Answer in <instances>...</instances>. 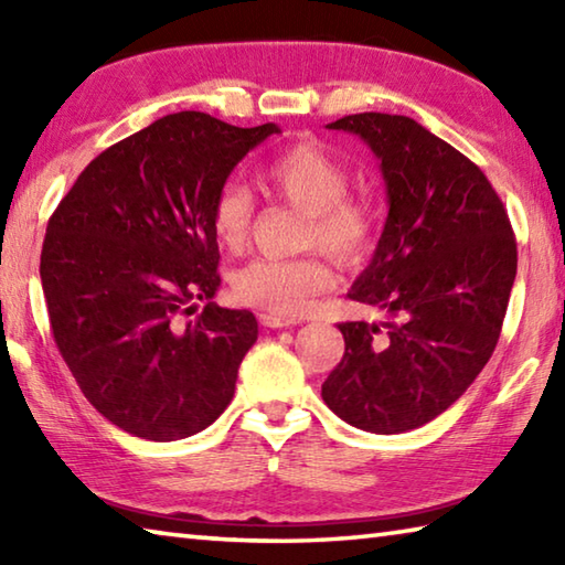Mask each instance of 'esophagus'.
I'll return each mask as SVG.
<instances>
[{
  "label": "esophagus",
  "mask_w": 565,
  "mask_h": 565,
  "mask_svg": "<svg viewBox=\"0 0 565 565\" xmlns=\"http://www.w3.org/2000/svg\"><path fill=\"white\" fill-rule=\"evenodd\" d=\"M259 321L262 327L266 329H289V327H296L294 319H284V317H274V313H259Z\"/></svg>",
  "instance_id": "obj_1"
}]
</instances>
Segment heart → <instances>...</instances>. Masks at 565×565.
<instances>
[{
	"label": "heart",
	"instance_id": "heart-1",
	"mask_svg": "<svg viewBox=\"0 0 565 565\" xmlns=\"http://www.w3.org/2000/svg\"><path fill=\"white\" fill-rule=\"evenodd\" d=\"M264 184L276 199L306 218L301 244L317 246L343 266H356L374 252L379 238L376 204L347 194L349 171L327 149L301 141L284 149L264 169ZM254 202L238 181H226L212 206V228L228 252H242L252 232ZM337 286L321 256L301 259H252L232 276L234 296L274 317H303Z\"/></svg>",
	"mask_w": 565,
	"mask_h": 565
}]
</instances>
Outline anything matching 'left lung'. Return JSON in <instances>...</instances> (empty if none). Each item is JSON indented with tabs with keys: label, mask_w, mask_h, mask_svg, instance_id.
Here are the masks:
<instances>
[{
	"label": "left lung",
	"mask_w": 565,
	"mask_h": 565,
	"mask_svg": "<svg viewBox=\"0 0 565 565\" xmlns=\"http://www.w3.org/2000/svg\"><path fill=\"white\" fill-rule=\"evenodd\" d=\"M381 161L388 216L349 296L384 321L339 323L347 351L321 396L347 424L404 434L463 396L499 343L519 266L491 181L418 121L363 111L327 124Z\"/></svg>",
	"instance_id": "1"
}]
</instances>
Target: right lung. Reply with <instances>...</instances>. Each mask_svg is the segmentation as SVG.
<instances>
[{
    "mask_svg": "<svg viewBox=\"0 0 565 565\" xmlns=\"http://www.w3.org/2000/svg\"><path fill=\"white\" fill-rule=\"evenodd\" d=\"M279 131L169 114L92 159L46 224L40 276L54 343L121 431L179 441L234 398L259 323L212 301V206L238 161ZM194 300L207 306L189 320Z\"/></svg>",
    "mask_w": 565,
    "mask_h": 565,
    "instance_id": "right-lung-1",
    "label": "right lung"
}]
</instances>
